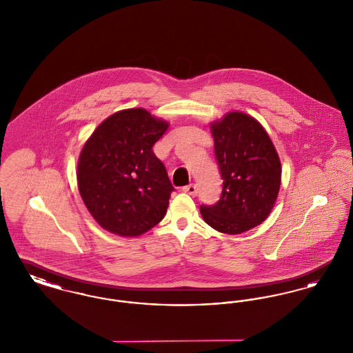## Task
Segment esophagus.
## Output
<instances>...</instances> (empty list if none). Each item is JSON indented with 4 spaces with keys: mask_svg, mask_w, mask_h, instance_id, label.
Masks as SVG:
<instances>
[{
    "mask_svg": "<svg viewBox=\"0 0 353 353\" xmlns=\"http://www.w3.org/2000/svg\"><path fill=\"white\" fill-rule=\"evenodd\" d=\"M183 190H184L185 193H189L192 196H197V193H199V189H197V185L196 184L186 185V186L183 188Z\"/></svg>",
    "mask_w": 353,
    "mask_h": 353,
    "instance_id": "34e87169",
    "label": "esophagus"
}]
</instances>
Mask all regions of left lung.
I'll list each match as a JSON object with an SVG mask.
<instances>
[{
	"instance_id": "8db88e82",
	"label": "left lung",
	"mask_w": 353,
	"mask_h": 353,
	"mask_svg": "<svg viewBox=\"0 0 353 353\" xmlns=\"http://www.w3.org/2000/svg\"><path fill=\"white\" fill-rule=\"evenodd\" d=\"M212 134L222 192L200 212L213 229L239 234L268 219L281 186V161L269 134L246 114H228L212 124Z\"/></svg>"
}]
</instances>
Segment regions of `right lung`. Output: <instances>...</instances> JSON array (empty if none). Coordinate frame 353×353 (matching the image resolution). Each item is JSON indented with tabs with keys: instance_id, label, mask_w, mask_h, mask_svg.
Here are the masks:
<instances>
[{
	"instance_id": "obj_1",
	"label": "right lung",
	"mask_w": 353,
	"mask_h": 353,
	"mask_svg": "<svg viewBox=\"0 0 353 353\" xmlns=\"http://www.w3.org/2000/svg\"><path fill=\"white\" fill-rule=\"evenodd\" d=\"M167 130L168 123L143 108L124 110L105 119L84 144L78 186L105 230L136 236L164 219L174 188L152 147Z\"/></svg>"
}]
</instances>
